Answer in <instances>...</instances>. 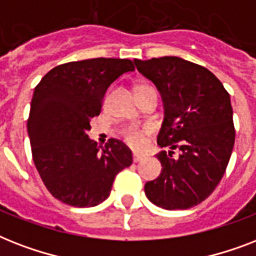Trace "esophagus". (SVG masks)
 Wrapping results in <instances>:
<instances>
[{
	"label": "esophagus",
	"instance_id": "34e87169",
	"mask_svg": "<svg viewBox=\"0 0 256 256\" xmlns=\"http://www.w3.org/2000/svg\"><path fill=\"white\" fill-rule=\"evenodd\" d=\"M142 160H144V156H142V154H138V152H134V154H132V160H134L136 164Z\"/></svg>",
	"mask_w": 256,
	"mask_h": 256
}]
</instances>
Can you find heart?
I'll use <instances>...</instances> for the list:
<instances>
[{
  "instance_id": "1",
  "label": "heart",
  "mask_w": 256,
  "mask_h": 256,
  "mask_svg": "<svg viewBox=\"0 0 256 256\" xmlns=\"http://www.w3.org/2000/svg\"><path fill=\"white\" fill-rule=\"evenodd\" d=\"M144 134H146V130L138 128V126H128V128H124V132H122L124 140L136 148L144 146Z\"/></svg>"
}]
</instances>
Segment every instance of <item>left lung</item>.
Instances as JSON below:
<instances>
[{
  "mask_svg": "<svg viewBox=\"0 0 256 256\" xmlns=\"http://www.w3.org/2000/svg\"><path fill=\"white\" fill-rule=\"evenodd\" d=\"M164 100L158 144L170 152L156 158L162 172L144 184L150 202L166 210H186L203 202L220 182L235 142L230 94L200 65L179 57L134 60ZM181 150L172 157V150Z\"/></svg>",
  "mask_w": 256,
  "mask_h": 256,
  "instance_id": "8db88e82",
  "label": "left lung"
}]
</instances>
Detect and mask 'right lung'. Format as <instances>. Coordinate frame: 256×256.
I'll use <instances>...</instances> for the list:
<instances>
[{"label":"right lung","mask_w":256,"mask_h":256,"mask_svg":"<svg viewBox=\"0 0 256 256\" xmlns=\"http://www.w3.org/2000/svg\"><path fill=\"white\" fill-rule=\"evenodd\" d=\"M128 72H134L130 60L68 62L50 70L34 88L28 120L34 164L50 194L65 204L102 203L116 175L132 164L124 142L112 138L98 148L88 136L106 90Z\"/></svg>","instance_id":"obj_1"}]
</instances>
